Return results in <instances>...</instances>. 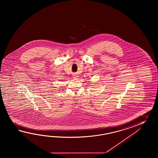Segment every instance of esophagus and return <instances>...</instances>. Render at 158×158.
Here are the masks:
<instances>
[{
	"instance_id": "obj_1",
	"label": "esophagus",
	"mask_w": 158,
	"mask_h": 158,
	"mask_svg": "<svg viewBox=\"0 0 158 158\" xmlns=\"http://www.w3.org/2000/svg\"><path fill=\"white\" fill-rule=\"evenodd\" d=\"M73 78H77L78 76L76 75V74H73Z\"/></svg>"
}]
</instances>
